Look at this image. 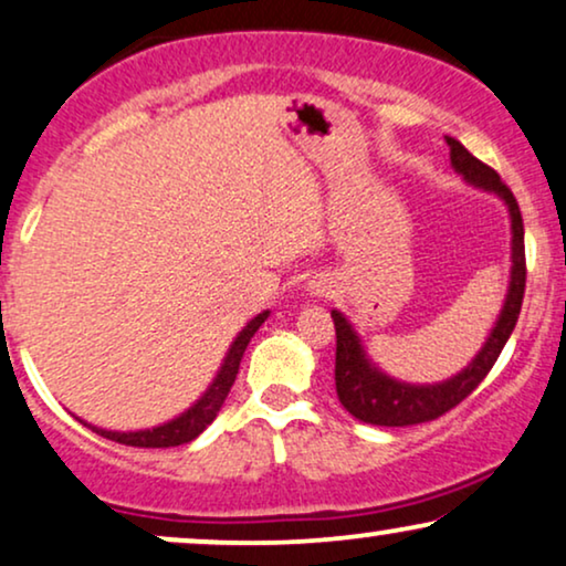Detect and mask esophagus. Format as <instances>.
I'll return each instance as SVG.
<instances>
[{"mask_svg": "<svg viewBox=\"0 0 566 566\" xmlns=\"http://www.w3.org/2000/svg\"><path fill=\"white\" fill-rule=\"evenodd\" d=\"M307 292H311L313 297H328L334 292V282L326 276H313L311 282H307Z\"/></svg>", "mask_w": 566, "mask_h": 566, "instance_id": "1", "label": "esophagus"}]
</instances>
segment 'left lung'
Wrapping results in <instances>:
<instances>
[{
	"mask_svg": "<svg viewBox=\"0 0 566 566\" xmlns=\"http://www.w3.org/2000/svg\"><path fill=\"white\" fill-rule=\"evenodd\" d=\"M449 159L457 175L464 177V182L473 185L478 190L493 192L504 200L506 211L512 221V271H510V287L499 313L496 324H493L485 345L478 349L473 360L464 366L460 374L447 378L439 384H407L397 381L395 376L384 374L381 368L370 360L366 347H363L360 336L355 326L345 318V313L332 311L334 328H336V397L345 405V410L353 418L363 420L370 426H418L436 420L439 415L449 412L452 407L462 402L464 397L473 395L478 384L489 376V370L502 355L514 332V324L520 318L522 295H525V230H522V213L512 190L502 182L491 167L478 161L460 140L449 138Z\"/></svg>",
	"mask_w": 566,
	"mask_h": 566,
	"instance_id": "1",
	"label": "left lung"
}]
</instances>
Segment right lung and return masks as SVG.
<instances>
[{"mask_svg":"<svg viewBox=\"0 0 566 566\" xmlns=\"http://www.w3.org/2000/svg\"><path fill=\"white\" fill-rule=\"evenodd\" d=\"M266 318H269V311H263L253 321H248V326L242 328L238 336H234L230 349H227L224 360H221V368L217 370V376H213L209 389H206L203 395H200V399H196V402H192L188 410H185L182 415H177V418L167 420V423L154 426V428H143V431H106V428L91 426L81 418H77V420H81L83 426H88L91 431L104 436V439H112L117 443H127V447L167 449V447H180V443L192 441L196 436L206 431V426L213 423V418H217L221 405H224L227 395H230L234 378H238L240 360H242V355H245L248 342L253 339V334L259 332L261 324Z\"/></svg>","mask_w":566,"mask_h":566,"instance_id":"1","label":"right lung"}]
</instances>
